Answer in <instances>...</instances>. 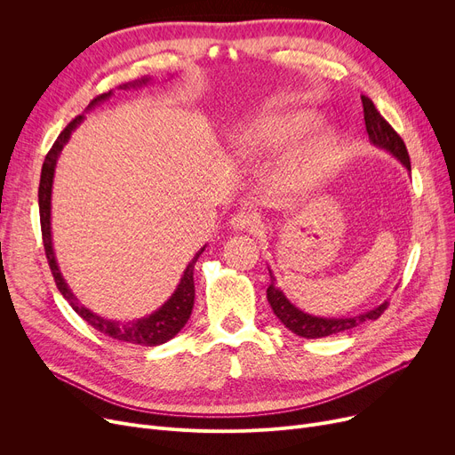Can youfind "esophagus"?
Masks as SVG:
<instances>
[{"mask_svg": "<svg viewBox=\"0 0 455 455\" xmlns=\"http://www.w3.org/2000/svg\"><path fill=\"white\" fill-rule=\"evenodd\" d=\"M228 225L234 232H254L256 234L261 227V221L252 212H237L232 215Z\"/></svg>", "mask_w": 455, "mask_h": 455, "instance_id": "34e87169", "label": "esophagus"}]
</instances>
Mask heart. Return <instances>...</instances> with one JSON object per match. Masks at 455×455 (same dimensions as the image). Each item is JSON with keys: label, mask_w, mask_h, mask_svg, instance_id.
<instances>
[{"label": "heart", "mask_w": 455, "mask_h": 455, "mask_svg": "<svg viewBox=\"0 0 455 455\" xmlns=\"http://www.w3.org/2000/svg\"><path fill=\"white\" fill-rule=\"evenodd\" d=\"M315 117L309 112L291 110L264 116L242 125L230 134L232 153L245 162L256 160L283 143H290L314 127ZM333 146L326 136L307 138L285 155L273 172L271 180L278 189H300L319 180L331 164Z\"/></svg>", "instance_id": "1"}]
</instances>
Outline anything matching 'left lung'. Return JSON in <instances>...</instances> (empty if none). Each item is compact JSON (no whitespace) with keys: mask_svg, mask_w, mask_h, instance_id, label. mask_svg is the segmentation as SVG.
Returning <instances> with one entry per match:
<instances>
[{"mask_svg":"<svg viewBox=\"0 0 455 455\" xmlns=\"http://www.w3.org/2000/svg\"><path fill=\"white\" fill-rule=\"evenodd\" d=\"M362 103H363V116H365V127L367 134L372 146L378 149H384L391 153L400 164L405 167V170L411 172V162L408 149H405L403 140L396 134V131L386 122L381 114L376 110L374 103L362 95ZM271 283L267 288V300L273 307L275 315L280 319V323L290 328L293 333L306 339H317V338H326L331 336V333H339L345 330H352L355 326L363 324L365 321H376L384 309L389 306L387 300L381 302L379 306L369 309V312H363L360 315H352V317H317V315H309L302 309H299L295 304L290 302V299L283 295L280 288H276V280L273 276V271L269 269Z\"/></svg>","mask_w":455,"mask_h":455,"instance_id":"left-lung-1","label":"left lung"}]
</instances>
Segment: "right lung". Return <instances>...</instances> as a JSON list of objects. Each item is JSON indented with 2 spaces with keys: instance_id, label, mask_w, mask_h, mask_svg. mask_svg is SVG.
Listing matches in <instances>:
<instances>
[{
  "instance_id": "add662e5",
  "label": "right lung",
  "mask_w": 455,
  "mask_h": 455,
  "mask_svg": "<svg viewBox=\"0 0 455 455\" xmlns=\"http://www.w3.org/2000/svg\"><path fill=\"white\" fill-rule=\"evenodd\" d=\"M151 81V77H141L134 83H127L122 84L119 88H136L141 84H148ZM112 95V90L107 93H101L95 98L88 108H93L95 105H100L103 101H107ZM84 119V116H77L74 122H69L66 125V129L59 134L57 141L53 143V148L50 149V153L45 155L44 165H42V175H40V186H38V206H40V227H42V240H44V249H45V256L47 261H50V269L53 273L55 283L59 291L62 293V297L69 302V306L76 309V314L79 317H83L92 328H95L98 331L105 333V336L117 339V341H127V343H134V345H143V347H156L162 345L165 341L173 339L177 333L184 328V324L188 323L191 309H194V299H196V285H194V267L196 261L199 259V256L203 254L204 247L191 258V261L188 264V267L184 269V275L177 285V290L173 291V295L167 299L156 312H153L148 317H141L136 321H129V323H122V321H110L105 319L98 314H93L92 309L84 307L77 297L71 293V290L68 288V283L59 269L57 258H55V251H53V240H52V188H53V177H55V165L57 160L60 156V151L64 149V146L68 143L71 132H74L81 122Z\"/></svg>"
}]
</instances>
